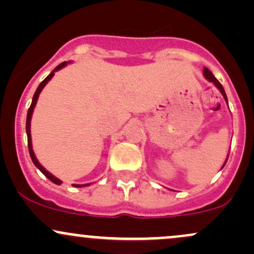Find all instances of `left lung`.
Returning a JSON list of instances; mask_svg holds the SVG:
<instances>
[{
  "label": "left lung",
  "mask_w": 254,
  "mask_h": 254,
  "mask_svg": "<svg viewBox=\"0 0 254 254\" xmlns=\"http://www.w3.org/2000/svg\"><path fill=\"white\" fill-rule=\"evenodd\" d=\"M203 74H204V76H205L206 80H209V81H210V82H214L215 86H216L217 88L221 90V93H222V95H223V97H224V99H226L227 104H228V100H227V95H226V92H224V89H223L222 84H221L220 82H218V80H217L216 77L214 76V75H212V72H211L210 70H209L208 68H204V70H203ZM223 166H224V165H223Z\"/></svg>",
  "instance_id": "obj_1"
}]
</instances>
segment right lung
I'll use <instances>...</instances> for the list:
<instances>
[{
	"instance_id": "obj_1",
	"label": "right lung",
	"mask_w": 254,
	"mask_h": 254,
	"mask_svg": "<svg viewBox=\"0 0 254 254\" xmlns=\"http://www.w3.org/2000/svg\"><path fill=\"white\" fill-rule=\"evenodd\" d=\"M65 64H66V62H63V63H61L60 65H57L56 68L54 69V71H51L50 74H49L48 76H46V77L44 78V80L42 81V83H40L39 86H38V88H37V90H36V93H34V95H33V100H32V104H31L30 109H28V112H27V119H26V132H27L28 151H30V155H31V159H32V161H33V164L36 165V167H37V168H39V171L42 172V173L44 174V176H45L46 178H48V179H50L52 183L57 184V185H61V184H62V182H61L60 179H57L56 177H54V176H52L51 173H49V172L46 171L45 168H44L43 166L39 164V162H38L37 157L34 156L33 149H32V142H31V117H32V113H33V109H34V106H36V104H37L38 97H39L40 92H42V89L44 88V86H45V84L48 83L49 81L51 80L52 76H54V75H55V71L60 70V69H61V68H63V66L65 65ZM74 186H75V188H82V185H74ZM83 186H86V185H83Z\"/></svg>"
}]
</instances>
